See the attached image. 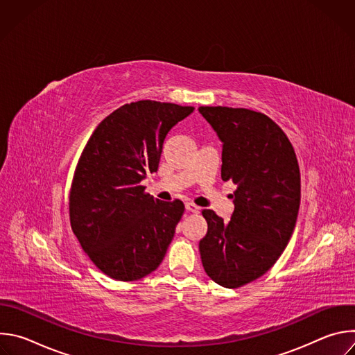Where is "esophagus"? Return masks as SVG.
<instances>
[{"label": "esophagus", "instance_id": "esophagus-1", "mask_svg": "<svg viewBox=\"0 0 355 355\" xmlns=\"http://www.w3.org/2000/svg\"><path fill=\"white\" fill-rule=\"evenodd\" d=\"M185 209H187L188 212H192V214H199V211H200V208L196 207L195 204H192V202H187V204H185Z\"/></svg>", "mask_w": 355, "mask_h": 355}]
</instances>
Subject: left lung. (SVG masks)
I'll return each mask as SVG.
<instances>
[{"instance_id": "obj_1", "label": "left lung", "mask_w": 355, "mask_h": 355, "mask_svg": "<svg viewBox=\"0 0 355 355\" xmlns=\"http://www.w3.org/2000/svg\"><path fill=\"white\" fill-rule=\"evenodd\" d=\"M222 146V180L233 181L234 211L223 222L204 209L207 236L199 241L205 272L239 288L264 275L293 233L300 205V173L284 130L267 115L245 108L199 107Z\"/></svg>"}]
</instances>
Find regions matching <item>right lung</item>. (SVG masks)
<instances>
[{"label":"right lung","mask_w":355,"mask_h":355,"mask_svg":"<svg viewBox=\"0 0 355 355\" xmlns=\"http://www.w3.org/2000/svg\"><path fill=\"white\" fill-rule=\"evenodd\" d=\"M193 107L143 99L101 122L87 141L70 191V223L89 260L105 275L136 281L163 261L184 214L180 199L144 192L167 133Z\"/></svg>","instance_id":"1"}]
</instances>
